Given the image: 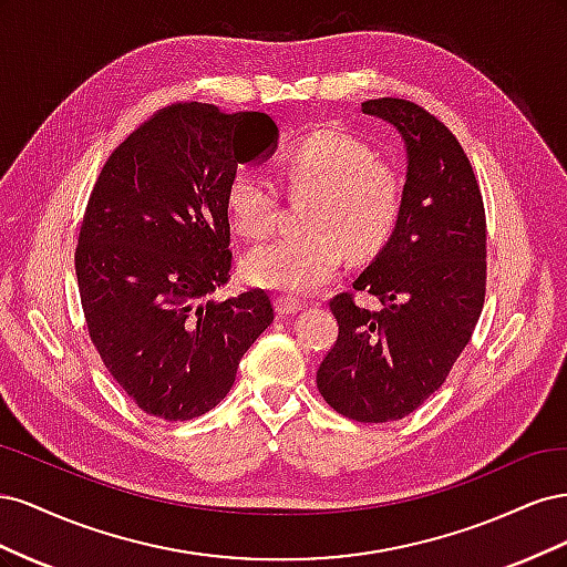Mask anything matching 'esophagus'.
<instances>
[{"instance_id": "esophagus-1", "label": "esophagus", "mask_w": 567, "mask_h": 567, "mask_svg": "<svg viewBox=\"0 0 567 567\" xmlns=\"http://www.w3.org/2000/svg\"><path fill=\"white\" fill-rule=\"evenodd\" d=\"M302 302L296 300V298H277V312L279 315H298L302 310Z\"/></svg>"}]
</instances>
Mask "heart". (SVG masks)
I'll list each match as a JSON object with an SVG mask.
<instances>
[{
  "label": "heart",
  "instance_id": "b5f03b06",
  "mask_svg": "<svg viewBox=\"0 0 567 567\" xmlns=\"http://www.w3.org/2000/svg\"><path fill=\"white\" fill-rule=\"evenodd\" d=\"M279 179L296 198H312L305 210L307 234L284 236L252 248L241 262L252 286L305 296L329 281L346 257L379 252L398 227L402 182L398 173L354 136L323 130L288 146ZM231 227L262 238L277 217L274 184L252 167H236L225 188Z\"/></svg>",
  "mask_w": 567,
  "mask_h": 567
}]
</instances>
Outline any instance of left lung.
Listing matches in <instances>:
<instances>
[{
	"instance_id": "1",
	"label": "left lung",
	"mask_w": 567,
	"mask_h": 567,
	"mask_svg": "<svg viewBox=\"0 0 567 567\" xmlns=\"http://www.w3.org/2000/svg\"><path fill=\"white\" fill-rule=\"evenodd\" d=\"M362 113L400 132L406 151L402 213L388 244L354 279L383 310L331 300L338 340L317 371L321 398L362 423L409 416L447 379L485 302L487 227L473 167L456 136L404 99Z\"/></svg>"
}]
</instances>
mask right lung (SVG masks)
Returning <instances> with one entry per match:
<instances>
[{"label": "right lung", "instance_id": "add662e5", "mask_svg": "<svg viewBox=\"0 0 567 567\" xmlns=\"http://www.w3.org/2000/svg\"><path fill=\"white\" fill-rule=\"evenodd\" d=\"M277 140L265 113L175 104L132 132L94 184L75 250L82 310L106 369L151 416L217 406L274 321L265 290L203 298L231 277L229 175L267 161Z\"/></svg>", "mask_w": 567, "mask_h": 567}]
</instances>
